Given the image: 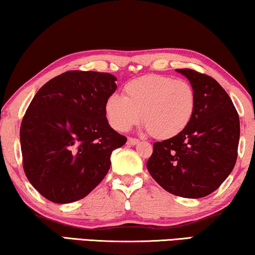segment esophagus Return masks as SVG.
I'll return each mask as SVG.
<instances>
[{"instance_id": "obj_1", "label": "esophagus", "mask_w": 255, "mask_h": 255, "mask_svg": "<svg viewBox=\"0 0 255 255\" xmlns=\"http://www.w3.org/2000/svg\"><path fill=\"white\" fill-rule=\"evenodd\" d=\"M138 143H139V139H137V138H132V137H129V138L127 139V144H128V145H131V146H134V145H137Z\"/></svg>"}]
</instances>
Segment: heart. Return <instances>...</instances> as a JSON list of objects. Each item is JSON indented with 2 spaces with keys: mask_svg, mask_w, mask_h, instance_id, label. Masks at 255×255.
I'll use <instances>...</instances> for the list:
<instances>
[{
  "mask_svg": "<svg viewBox=\"0 0 255 255\" xmlns=\"http://www.w3.org/2000/svg\"><path fill=\"white\" fill-rule=\"evenodd\" d=\"M124 91L125 96L112 94L105 102L106 118L116 130H129L143 116L154 137L172 138L188 127L195 112V90L185 80L149 74L127 82Z\"/></svg>",
  "mask_w": 255,
  "mask_h": 255,
  "instance_id": "obj_1",
  "label": "heart"
}]
</instances>
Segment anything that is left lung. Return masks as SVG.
<instances>
[{"label": "left lung", "instance_id": "obj_1", "mask_svg": "<svg viewBox=\"0 0 255 255\" xmlns=\"http://www.w3.org/2000/svg\"><path fill=\"white\" fill-rule=\"evenodd\" d=\"M176 71L195 90V112L181 134L153 144L146 167L166 191L183 198H203L233 172L239 117L229 95L214 79L189 68Z\"/></svg>", "mask_w": 255, "mask_h": 255}]
</instances>
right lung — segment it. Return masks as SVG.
Wrapping results in <instances>:
<instances>
[{
  "mask_svg": "<svg viewBox=\"0 0 255 255\" xmlns=\"http://www.w3.org/2000/svg\"><path fill=\"white\" fill-rule=\"evenodd\" d=\"M116 81L110 73L68 71L30 102L20 127L22 166L44 198L56 204L85 198L108 174L112 151L127 142L106 119Z\"/></svg>",
  "mask_w": 255,
  "mask_h": 255,
  "instance_id": "add662e5",
  "label": "right lung"
}]
</instances>
